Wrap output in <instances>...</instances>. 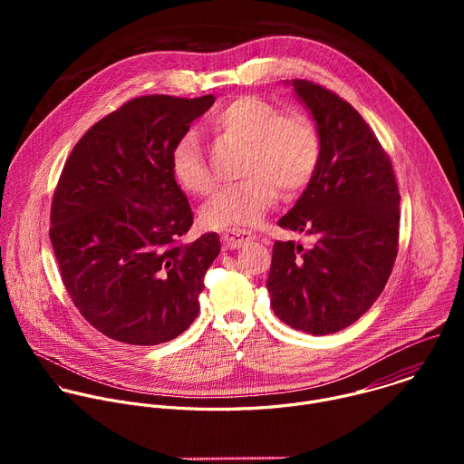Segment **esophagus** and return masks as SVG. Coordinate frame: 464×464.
Returning <instances> with one entry per match:
<instances>
[{
	"label": "esophagus",
	"mask_w": 464,
	"mask_h": 464,
	"mask_svg": "<svg viewBox=\"0 0 464 464\" xmlns=\"http://www.w3.org/2000/svg\"><path fill=\"white\" fill-rule=\"evenodd\" d=\"M253 238V233L247 229H227L222 233V242L227 249H237L247 244Z\"/></svg>",
	"instance_id": "1"
}]
</instances>
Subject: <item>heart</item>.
Listing matches in <instances>:
<instances>
[{
  "instance_id": "b5f03b06",
  "label": "heart",
  "mask_w": 464,
  "mask_h": 464,
  "mask_svg": "<svg viewBox=\"0 0 464 464\" xmlns=\"http://www.w3.org/2000/svg\"><path fill=\"white\" fill-rule=\"evenodd\" d=\"M213 126L249 143L244 181L220 190L202 211L206 227H249L258 224L286 194L303 190L317 172L321 138L314 121L299 111L283 113L260 97L244 95L229 101L213 115ZM170 172L178 185L196 196L213 190L215 179L200 143L183 136L170 150Z\"/></svg>"
}]
</instances>
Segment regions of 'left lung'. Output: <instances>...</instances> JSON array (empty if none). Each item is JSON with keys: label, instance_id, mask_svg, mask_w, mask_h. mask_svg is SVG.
I'll list each match as a JSON object with an SVG mask.
<instances>
[{"label": "left lung", "instance_id": "left-lung-1", "mask_svg": "<svg viewBox=\"0 0 464 464\" xmlns=\"http://www.w3.org/2000/svg\"><path fill=\"white\" fill-rule=\"evenodd\" d=\"M288 84L315 121L321 161L279 226L315 244L277 240L266 286L281 321L324 336L353 324L382 294L399 253L401 192L389 156L347 101L308 81Z\"/></svg>", "mask_w": 464, "mask_h": 464}]
</instances>
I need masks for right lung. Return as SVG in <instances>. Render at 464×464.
Segmentation results:
<instances>
[{
  "label": "right lung",
  "mask_w": 464,
  "mask_h": 464,
  "mask_svg": "<svg viewBox=\"0 0 464 464\" xmlns=\"http://www.w3.org/2000/svg\"><path fill=\"white\" fill-rule=\"evenodd\" d=\"M213 102L131 99L95 122L62 169L49 229L62 283L84 319L115 342H170L200 312L220 238L179 242L192 211L170 150Z\"/></svg>",
  "instance_id": "1"
}]
</instances>
